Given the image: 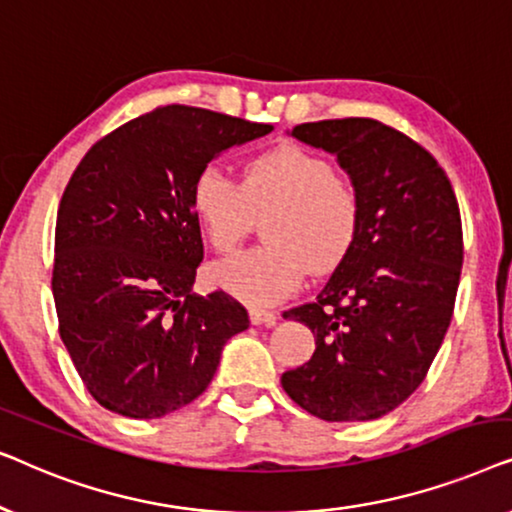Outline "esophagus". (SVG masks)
Returning <instances> with one entry per match:
<instances>
[{"label":"esophagus","mask_w":512,"mask_h":512,"mask_svg":"<svg viewBox=\"0 0 512 512\" xmlns=\"http://www.w3.org/2000/svg\"><path fill=\"white\" fill-rule=\"evenodd\" d=\"M249 319L254 326H275L277 314L270 310H256L254 307V310H249Z\"/></svg>","instance_id":"1"}]
</instances>
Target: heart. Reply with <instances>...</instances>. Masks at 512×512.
<instances>
[{
  "label": "heart",
  "instance_id": "heart-1",
  "mask_svg": "<svg viewBox=\"0 0 512 512\" xmlns=\"http://www.w3.org/2000/svg\"><path fill=\"white\" fill-rule=\"evenodd\" d=\"M191 207L216 254H228L251 230L254 214L268 244L214 263L209 279L254 307L275 305L352 254L363 223V195L352 177L305 146L282 144L256 156L242 184L205 165L191 184Z\"/></svg>",
  "mask_w": 512,
  "mask_h": 512
}]
</instances>
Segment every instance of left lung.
<instances>
[{
	"label": "left lung",
	"mask_w": 512,
	"mask_h": 512,
	"mask_svg": "<svg viewBox=\"0 0 512 512\" xmlns=\"http://www.w3.org/2000/svg\"><path fill=\"white\" fill-rule=\"evenodd\" d=\"M291 135L338 156L363 195V223L317 300L284 312L317 349L282 387L326 422H368L424 382L443 345L464 261L459 205L438 160L375 118L303 123Z\"/></svg>",
	"instance_id": "obj_1"
}]
</instances>
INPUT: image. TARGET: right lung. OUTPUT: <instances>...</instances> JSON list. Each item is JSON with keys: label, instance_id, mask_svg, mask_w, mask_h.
Segmentation results:
<instances>
[{"label": "right lung", "instance_id": "add662e5", "mask_svg": "<svg viewBox=\"0 0 512 512\" xmlns=\"http://www.w3.org/2000/svg\"><path fill=\"white\" fill-rule=\"evenodd\" d=\"M272 125L167 104L90 146L55 223L58 331L102 408L158 419L209 387L221 349L249 328L228 293L191 291L202 263L191 184Z\"/></svg>", "mask_w": 512, "mask_h": 512}]
</instances>
